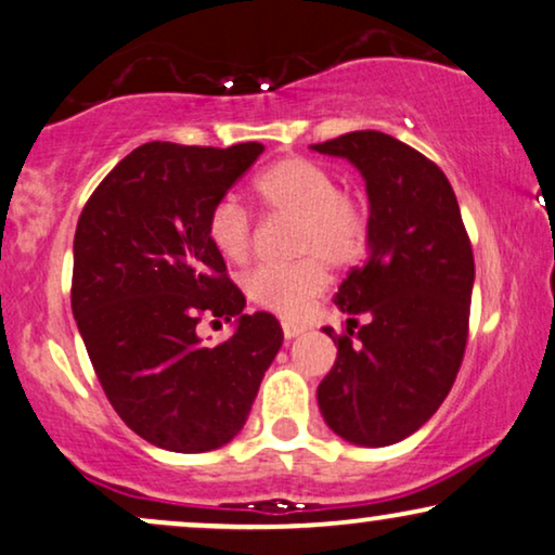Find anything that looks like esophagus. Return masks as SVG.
I'll return each mask as SVG.
<instances>
[{
    "instance_id": "obj_1",
    "label": "esophagus",
    "mask_w": 555,
    "mask_h": 555,
    "mask_svg": "<svg viewBox=\"0 0 555 555\" xmlns=\"http://www.w3.org/2000/svg\"><path fill=\"white\" fill-rule=\"evenodd\" d=\"M282 330H284L286 339H294V337H299L301 332H307L305 324H299V322H282Z\"/></svg>"
}]
</instances>
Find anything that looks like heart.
Masks as SVG:
<instances>
[{
	"label": "heart",
	"mask_w": 555,
	"mask_h": 555,
	"mask_svg": "<svg viewBox=\"0 0 555 555\" xmlns=\"http://www.w3.org/2000/svg\"><path fill=\"white\" fill-rule=\"evenodd\" d=\"M266 210L297 218L294 263H263L246 276V294L258 307L282 317H299L327 284V260L335 269L363 254L367 210L354 192L337 190L335 177L305 157H286L263 169L254 182ZM208 241L225 261H246L254 246L248 212L233 197L212 205Z\"/></svg>",
	"instance_id": "1"
}]
</instances>
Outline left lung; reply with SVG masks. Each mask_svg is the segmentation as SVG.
Returning a JSON list of instances; mask_svg holds the SVG:
<instances>
[{"label": "left lung", "mask_w": 555, "mask_h": 555, "mask_svg": "<svg viewBox=\"0 0 555 555\" xmlns=\"http://www.w3.org/2000/svg\"><path fill=\"white\" fill-rule=\"evenodd\" d=\"M314 152L343 157L363 175L371 216L367 256L339 284L335 305L347 335H324L337 360L317 403L337 437L390 447L437 413L467 347L475 256L447 175L383 131H350ZM369 322L351 339L353 317Z\"/></svg>", "instance_id": "1"}]
</instances>
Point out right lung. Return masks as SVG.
<instances>
[{"mask_svg": "<svg viewBox=\"0 0 555 555\" xmlns=\"http://www.w3.org/2000/svg\"><path fill=\"white\" fill-rule=\"evenodd\" d=\"M261 152L142 144L78 218L70 305L88 358L124 424L167 452L228 444L284 343L276 317L243 314L246 297L208 241L212 205ZM203 313L235 319L234 335L203 346Z\"/></svg>", "mask_w": 555, "mask_h": 555, "instance_id": "add662e5", "label": "right lung"}]
</instances>
